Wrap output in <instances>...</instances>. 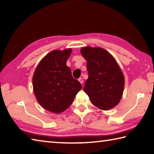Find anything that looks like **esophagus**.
Instances as JSON below:
<instances>
[{
    "mask_svg": "<svg viewBox=\"0 0 154 154\" xmlns=\"http://www.w3.org/2000/svg\"><path fill=\"white\" fill-rule=\"evenodd\" d=\"M78 81H79V82L81 83V84L83 85V79H82V78H79V79H78Z\"/></svg>",
    "mask_w": 154,
    "mask_h": 154,
    "instance_id": "esophagus-1",
    "label": "esophagus"
}]
</instances>
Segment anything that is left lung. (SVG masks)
Wrapping results in <instances>:
<instances>
[{"instance_id":"left-lung-1","label":"left lung","mask_w":154,"mask_h":154,"mask_svg":"<svg viewBox=\"0 0 154 154\" xmlns=\"http://www.w3.org/2000/svg\"><path fill=\"white\" fill-rule=\"evenodd\" d=\"M81 53L89 74L84 91L99 109H112L119 103L124 87V75L115 59L101 48L84 47Z\"/></svg>"}]
</instances>
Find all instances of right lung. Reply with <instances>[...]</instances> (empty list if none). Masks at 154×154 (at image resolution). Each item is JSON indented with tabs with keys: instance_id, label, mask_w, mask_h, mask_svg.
Masks as SVG:
<instances>
[{
	"instance_id": "right-lung-1",
	"label": "right lung",
	"mask_w": 154,
	"mask_h": 154,
	"mask_svg": "<svg viewBox=\"0 0 154 154\" xmlns=\"http://www.w3.org/2000/svg\"><path fill=\"white\" fill-rule=\"evenodd\" d=\"M71 54V48L51 51L41 60L32 78L38 102L51 112L58 114L68 109L82 88L66 65Z\"/></svg>"
}]
</instances>
